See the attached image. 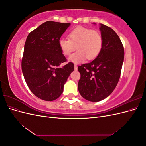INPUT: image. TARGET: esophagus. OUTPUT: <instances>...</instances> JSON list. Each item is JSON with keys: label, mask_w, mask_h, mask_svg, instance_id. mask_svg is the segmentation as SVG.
Returning <instances> with one entry per match:
<instances>
[{"label": "esophagus", "mask_w": 146, "mask_h": 146, "mask_svg": "<svg viewBox=\"0 0 146 146\" xmlns=\"http://www.w3.org/2000/svg\"><path fill=\"white\" fill-rule=\"evenodd\" d=\"M74 69H75V70H77V66L76 64H74Z\"/></svg>", "instance_id": "1"}]
</instances>
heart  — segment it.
I'll return each instance as SVG.
<instances>
[{"label":"heart","instance_id":"b5f03b06","mask_svg":"<svg viewBox=\"0 0 146 146\" xmlns=\"http://www.w3.org/2000/svg\"><path fill=\"white\" fill-rule=\"evenodd\" d=\"M68 38H61L59 47L65 56H69L77 47L78 50L69 58V61L74 63H82L87 58L94 59L103 47V39L100 32L91 29L78 27L70 31Z\"/></svg>","mask_w":146,"mask_h":146}]
</instances>
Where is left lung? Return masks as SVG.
Listing matches in <instances>:
<instances>
[{
  "instance_id": "obj_1",
  "label": "left lung",
  "mask_w": 146,
  "mask_h": 146,
  "mask_svg": "<svg viewBox=\"0 0 146 146\" xmlns=\"http://www.w3.org/2000/svg\"><path fill=\"white\" fill-rule=\"evenodd\" d=\"M99 29L103 39L100 53L91 62L78 67L80 73L78 91L91 102L100 101L112 93L120 78L124 58V49L117 33L102 24Z\"/></svg>"
}]
</instances>
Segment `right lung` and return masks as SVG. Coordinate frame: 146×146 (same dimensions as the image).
I'll return each instance as SVG.
<instances>
[{"label": "right lung", "mask_w": 146, "mask_h": 146, "mask_svg": "<svg viewBox=\"0 0 146 146\" xmlns=\"http://www.w3.org/2000/svg\"><path fill=\"white\" fill-rule=\"evenodd\" d=\"M70 23L47 21L31 32L24 45L21 67L30 91L38 98L52 101L63 93L64 85L74 70L69 62L63 67L66 57L59 40Z\"/></svg>", "instance_id": "obj_1"}]
</instances>
